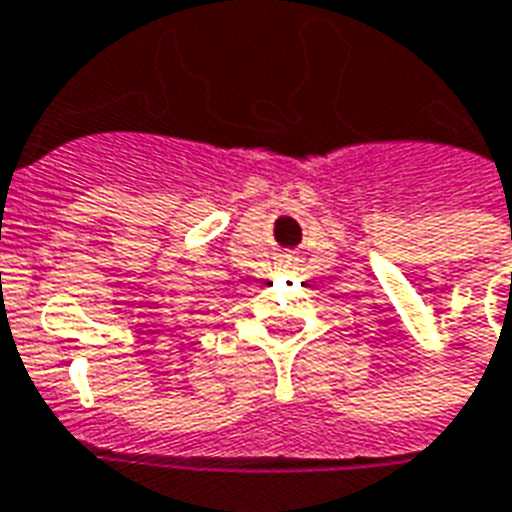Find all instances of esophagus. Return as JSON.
Returning <instances> with one entry per match:
<instances>
[{
	"label": "esophagus",
	"mask_w": 512,
	"mask_h": 512,
	"mask_svg": "<svg viewBox=\"0 0 512 512\" xmlns=\"http://www.w3.org/2000/svg\"><path fill=\"white\" fill-rule=\"evenodd\" d=\"M293 264H296V256H293V253H283V256H280V267H293Z\"/></svg>",
	"instance_id": "34e87169"
}]
</instances>
